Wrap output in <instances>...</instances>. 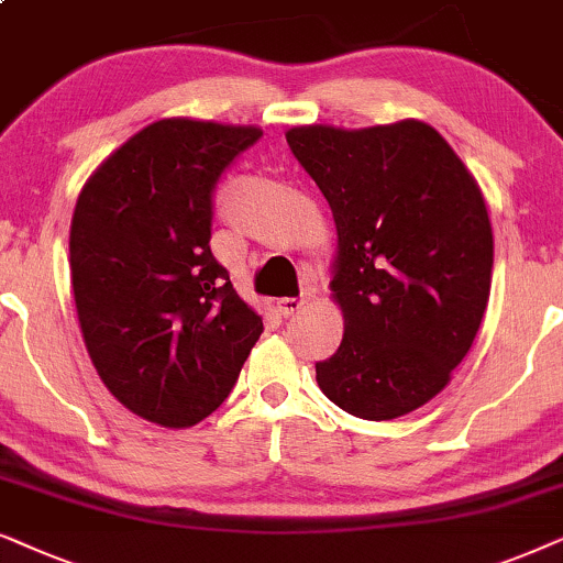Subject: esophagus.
<instances>
[{"mask_svg": "<svg viewBox=\"0 0 563 563\" xmlns=\"http://www.w3.org/2000/svg\"><path fill=\"white\" fill-rule=\"evenodd\" d=\"M306 306V298L303 296H286V298H277V311L283 313V317H290V313L301 311Z\"/></svg>", "mask_w": 563, "mask_h": 563, "instance_id": "obj_1", "label": "esophagus"}]
</instances>
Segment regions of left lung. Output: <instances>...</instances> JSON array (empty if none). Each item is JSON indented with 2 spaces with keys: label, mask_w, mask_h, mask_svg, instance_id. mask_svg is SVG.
I'll list each match as a JSON object with an SVG mask.
<instances>
[{
  "label": "left lung",
  "mask_w": 563,
  "mask_h": 563,
  "mask_svg": "<svg viewBox=\"0 0 563 563\" xmlns=\"http://www.w3.org/2000/svg\"><path fill=\"white\" fill-rule=\"evenodd\" d=\"M286 139L336 229L329 290L344 334L317 363V384L355 417L409 415L451 384L489 301L494 236L482 187L417 118L294 125Z\"/></svg>",
  "instance_id": "8db88e82"
}]
</instances>
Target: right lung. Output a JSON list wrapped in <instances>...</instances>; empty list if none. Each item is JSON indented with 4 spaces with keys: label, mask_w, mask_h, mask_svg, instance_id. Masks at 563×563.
<instances>
[{
    "label": "right lung",
    "mask_w": 563,
    "mask_h": 563,
    "mask_svg": "<svg viewBox=\"0 0 563 563\" xmlns=\"http://www.w3.org/2000/svg\"><path fill=\"white\" fill-rule=\"evenodd\" d=\"M257 125L162 118L102 159L71 216L85 347L108 391L169 430L227 399L262 317L211 254V192Z\"/></svg>",
    "instance_id": "1"
}]
</instances>
